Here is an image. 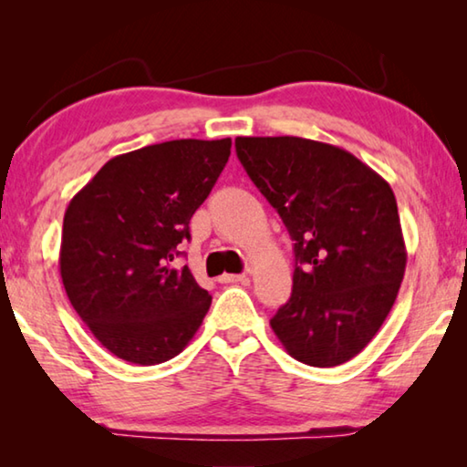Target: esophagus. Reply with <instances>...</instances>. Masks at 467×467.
I'll return each instance as SVG.
<instances>
[{"mask_svg":"<svg viewBox=\"0 0 467 467\" xmlns=\"http://www.w3.org/2000/svg\"><path fill=\"white\" fill-rule=\"evenodd\" d=\"M220 282L223 284H247L249 275L247 274H224V275H220Z\"/></svg>","mask_w":467,"mask_h":467,"instance_id":"esophagus-1","label":"esophagus"}]
</instances>
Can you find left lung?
<instances>
[{"instance_id":"left-lung-1","label":"left lung","mask_w":467,"mask_h":467,"mask_svg":"<svg viewBox=\"0 0 467 467\" xmlns=\"http://www.w3.org/2000/svg\"><path fill=\"white\" fill-rule=\"evenodd\" d=\"M236 156L295 241L292 295L270 326L292 358L337 367L375 337L406 272L387 181L323 141L236 138Z\"/></svg>"}]
</instances>
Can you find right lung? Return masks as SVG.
<instances>
[{"mask_svg": "<svg viewBox=\"0 0 467 467\" xmlns=\"http://www.w3.org/2000/svg\"><path fill=\"white\" fill-rule=\"evenodd\" d=\"M231 146V138L172 140L119 154L69 202L59 251L63 288L117 358L161 365L200 329L212 296L187 265L172 262Z\"/></svg>", "mask_w": 467, "mask_h": 467, "instance_id": "1", "label": "right lung"}]
</instances>
